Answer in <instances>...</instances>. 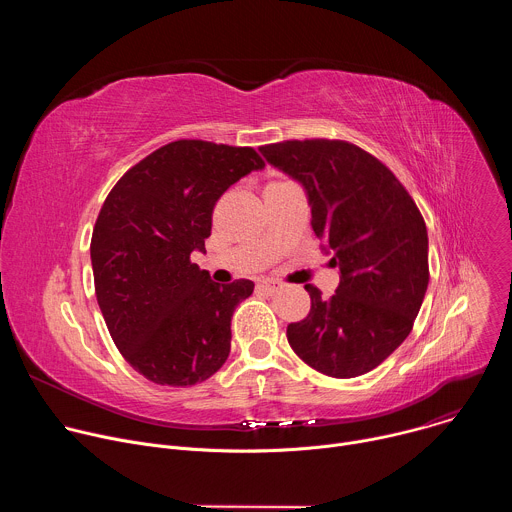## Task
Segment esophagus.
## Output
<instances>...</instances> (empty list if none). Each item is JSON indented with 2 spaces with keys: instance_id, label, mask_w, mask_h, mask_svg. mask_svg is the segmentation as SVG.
Listing matches in <instances>:
<instances>
[{
  "instance_id": "1",
  "label": "esophagus",
  "mask_w": 512,
  "mask_h": 512,
  "mask_svg": "<svg viewBox=\"0 0 512 512\" xmlns=\"http://www.w3.org/2000/svg\"><path fill=\"white\" fill-rule=\"evenodd\" d=\"M259 287L265 289V291H269V294H275V291L281 287V281L267 277V279H261V281H259Z\"/></svg>"
}]
</instances>
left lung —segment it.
Listing matches in <instances>:
<instances>
[{
	"label": "left lung",
	"mask_w": 512,
	"mask_h": 512,
	"mask_svg": "<svg viewBox=\"0 0 512 512\" xmlns=\"http://www.w3.org/2000/svg\"><path fill=\"white\" fill-rule=\"evenodd\" d=\"M259 150L302 182L312 229L340 271L330 300L306 285L312 308L287 326L289 346L334 379L373 371L409 336L425 298L427 229L415 200L381 160L350 141L287 139Z\"/></svg>",
	"instance_id": "1"
}]
</instances>
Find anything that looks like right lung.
Returning a JSON list of instances; mask_svg holds the SVG:
<instances>
[{
  "label": "right lung",
  "mask_w": 512,
  "mask_h": 512,
  "mask_svg": "<svg viewBox=\"0 0 512 512\" xmlns=\"http://www.w3.org/2000/svg\"><path fill=\"white\" fill-rule=\"evenodd\" d=\"M265 166L253 148L178 139L129 168L91 239L95 294L109 334L148 381L190 387L223 367L231 318L251 279L218 285L190 261L229 186Z\"/></svg>",
  "instance_id": "obj_1"
}]
</instances>
